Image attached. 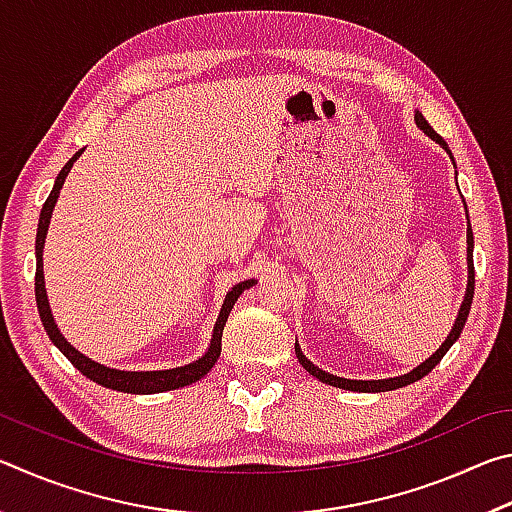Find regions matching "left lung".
Returning a JSON list of instances; mask_svg holds the SVG:
<instances>
[{
  "mask_svg": "<svg viewBox=\"0 0 512 512\" xmlns=\"http://www.w3.org/2000/svg\"><path fill=\"white\" fill-rule=\"evenodd\" d=\"M415 124H418L424 133H427L431 140H436L438 144H443L447 149V144L443 137H440L433 128L429 126V121L424 119L420 112H415ZM449 151V149H447ZM470 223V221H467ZM472 248H474V237H472V228H467V271H470V275H467V291H465V300L461 305V311H458V318L454 323V329L449 332L447 341L440 345V348L436 350V354H431V357L422 363V366H418L415 370H411L409 375H402V377H393V379H375V381H357V379H343V377H334L329 375V372L316 368L314 363H311L305 354L300 352L298 343H296V357L298 361L302 363V368H305L309 375L318 377L320 381H325V384L329 386H339V388H345V391H359V393H384V391H395V388H402V386H409L413 384V381L422 379L424 375H429V372L438 366L440 359L445 357L447 350L452 348V345L456 343L458 336H461L463 327H465V320H467V314H470V307H472V298H474V259H472Z\"/></svg>",
  "mask_w": 512,
  "mask_h": 512,
  "instance_id": "left-lung-1",
  "label": "left lung"
}]
</instances>
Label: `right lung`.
Wrapping results in <instances>:
<instances>
[{"instance_id":"1","label":"right lung","mask_w":512,"mask_h":512,"mask_svg":"<svg viewBox=\"0 0 512 512\" xmlns=\"http://www.w3.org/2000/svg\"><path fill=\"white\" fill-rule=\"evenodd\" d=\"M83 153L76 151L69 162L65 164L63 169H60L58 178H56V185L51 189L49 198L42 205V212H40V221H38V235H36V302H38V311H40V320L42 325H45L49 339L54 341L56 348L65 354V357L74 363L76 368H79L85 377L97 381V384L112 388V391H121V393H135V395H149V393H162V391H173V388H183L194 384L201 377H205L207 372L212 370V366L219 359L221 354V336H223V327H225V320H228L232 307H235L237 298L244 293L246 289H250L255 284V280H246L241 284H235L232 291H228V296H225V302L221 307V314L219 320H216L214 325V334H212V343L207 352L203 354L201 359L194 361V363H187V366H180V368H171V370H151V372H126V370H115V368H106L101 366V363L92 361L88 357H83L79 350H74L72 345L65 341V336L58 332V327L54 323V318H51V309H49V302H47V291H45V275H42V248H45V237H47V228H49V219H51V212H54V205H56V198L60 194V187L65 183V176L67 171L72 169V164L76 162V158Z\"/></svg>"}]
</instances>
